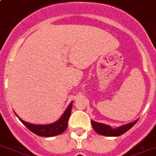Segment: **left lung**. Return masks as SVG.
Returning <instances> with one entry per match:
<instances>
[{"label":"left lung","mask_w":156,"mask_h":156,"mask_svg":"<svg viewBox=\"0 0 156 156\" xmlns=\"http://www.w3.org/2000/svg\"><path fill=\"white\" fill-rule=\"evenodd\" d=\"M137 121H138L130 123V124H128V125H123V126L115 128V129L111 128V127L107 125H104V124L96 122V121H92L91 125H92L94 131H97L100 135H105V136H119V135L125 134L130 128H132L136 124Z\"/></svg>","instance_id":"1"}]
</instances>
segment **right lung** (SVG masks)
I'll return each instance as SVG.
<instances>
[{
  "mask_svg": "<svg viewBox=\"0 0 156 156\" xmlns=\"http://www.w3.org/2000/svg\"><path fill=\"white\" fill-rule=\"evenodd\" d=\"M73 107V102L69 104L67 109L62 114V116L58 121L56 122L50 124V125H32V124H29L25 121H22L21 118H18V119L21 121L23 125H25L26 128L31 131H32L35 135H38V136L42 137H52L55 136V135H58L62 134V132L66 131L68 126V121L69 116H70L71 110H72Z\"/></svg>",
  "mask_w": 156,
  "mask_h": 156,
  "instance_id": "1",
  "label": "right lung"
}]
</instances>
